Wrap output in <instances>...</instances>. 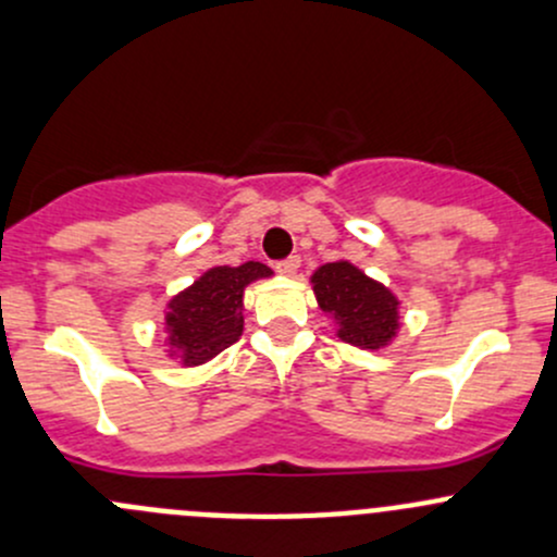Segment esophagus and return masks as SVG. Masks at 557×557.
I'll return each instance as SVG.
<instances>
[{
    "instance_id": "obj_1",
    "label": "esophagus",
    "mask_w": 557,
    "mask_h": 557,
    "mask_svg": "<svg viewBox=\"0 0 557 557\" xmlns=\"http://www.w3.org/2000/svg\"><path fill=\"white\" fill-rule=\"evenodd\" d=\"M299 267H301V258L299 256H290V258H285V261L274 263V269H277L280 274H285V277H294V274L299 272Z\"/></svg>"
}]
</instances>
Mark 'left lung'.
<instances>
[{
	"label": "left lung",
	"instance_id": "8db88e82",
	"mask_svg": "<svg viewBox=\"0 0 557 557\" xmlns=\"http://www.w3.org/2000/svg\"><path fill=\"white\" fill-rule=\"evenodd\" d=\"M314 299L336 323V336L361 350H383L401 329V312L391 288L350 261L323 263L310 277Z\"/></svg>",
	"mask_w": 557,
	"mask_h": 557
}]
</instances>
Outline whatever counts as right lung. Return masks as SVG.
Segmentation results:
<instances>
[{
    "label": "right lung",
    "mask_w": 557,
    "mask_h": 557,
    "mask_svg": "<svg viewBox=\"0 0 557 557\" xmlns=\"http://www.w3.org/2000/svg\"><path fill=\"white\" fill-rule=\"evenodd\" d=\"M267 263L212 267L166 305L164 329L170 356L183 367H201L243 336L245 288L256 280L272 277Z\"/></svg>",
    "instance_id": "obj_1"
}]
</instances>
